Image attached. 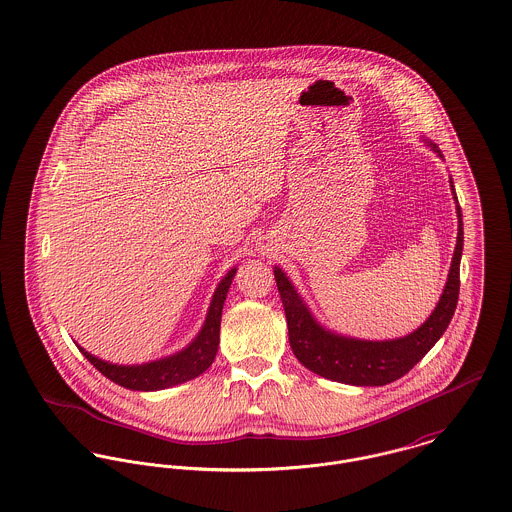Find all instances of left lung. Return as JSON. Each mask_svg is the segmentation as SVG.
Masks as SVG:
<instances>
[{"label": "left lung", "mask_w": 512, "mask_h": 512, "mask_svg": "<svg viewBox=\"0 0 512 512\" xmlns=\"http://www.w3.org/2000/svg\"><path fill=\"white\" fill-rule=\"evenodd\" d=\"M425 144L433 150L438 158H444L438 146L425 140ZM450 189L456 200L458 214V237L454 247L452 265L448 271L446 286L440 294V300L421 327L413 333L397 339L386 341H366L339 335L331 329H325L304 298L290 282V278L282 269L275 267L276 286L280 292V300L284 306V314L288 321V341L292 353L314 374L327 380L351 384V386H386L397 378L405 376L425 354L434 347V343L442 337L452 315L456 312L458 294H460V259L464 249V224L462 210L454 191V181L450 177Z\"/></svg>", "instance_id": "left-lung-1"}]
</instances>
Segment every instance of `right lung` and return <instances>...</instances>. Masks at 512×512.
Returning <instances> with one entry per match:
<instances>
[{"label": "right lung", "mask_w": 512, "mask_h": 512, "mask_svg": "<svg viewBox=\"0 0 512 512\" xmlns=\"http://www.w3.org/2000/svg\"><path fill=\"white\" fill-rule=\"evenodd\" d=\"M236 271V267L228 271V275L216 286L208 314L197 337L183 351L144 364H113L95 354L87 353L78 345L79 351L105 378L134 392H158L197 378L204 370H208V366L214 362V356L218 353L222 308Z\"/></svg>", "instance_id": "1"}]
</instances>
